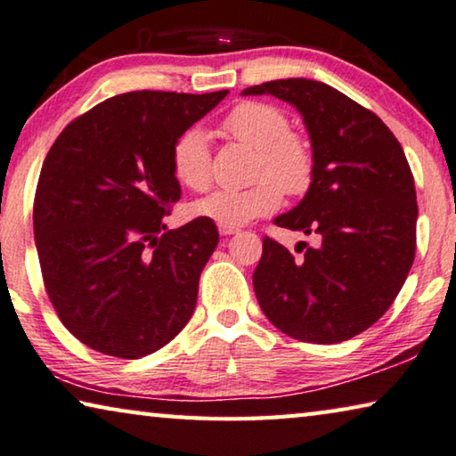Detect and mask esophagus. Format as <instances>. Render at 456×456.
<instances>
[{"instance_id":"esophagus-1","label":"esophagus","mask_w":456,"mask_h":456,"mask_svg":"<svg viewBox=\"0 0 456 456\" xmlns=\"http://www.w3.org/2000/svg\"><path fill=\"white\" fill-rule=\"evenodd\" d=\"M218 230H220L222 236H232V234L240 232V228H238V226H218Z\"/></svg>"}]
</instances>
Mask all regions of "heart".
<instances>
[{
  "label": "heart",
  "mask_w": 456,
  "mask_h": 456,
  "mask_svg": "<svg viewBox=\"0 0 456 456\" xmlns=\"http://www.w3.org/2000/svg\"><path fill=\"white\" fill-rule=\"evenodd\" d=\"M222 131L236 143L255 151L252 179L242 190H218L193 201L190 212L218 226H242L273 214L282 191L301 196L315 177V153L311 141L290 131L285 110L271 102L244 101L222 118ZM171 169L183 188L204 191L212 183L210 139L201 126L179 133L171 147Z\"/></svg>",
  "instance_id": "b5f03b06"
}]
</instances>
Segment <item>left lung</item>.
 <instances>
[{
  "label": "left lung",
  "instance_id": "obj_1",
  "mask_svg": "<svg viewBox=\"0 0 456 456\" xmlns=\"http://www.w3.org/2000/svg\"><path fill=\"white\" fill-rule=\"evenodd\" d=\"M242 94L293 104L315 153L311 188L274 224L319 244L297 258L265 236L252 274L260 309L298 341L352 339L384 315L414 263L418 204L404 149L382 118L325 82L282 78Z\"/></svg>",
  "mask_w": 456,
  "mask_h": 456
}]
</instances>
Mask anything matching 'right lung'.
Wrapping results in <instances>:
<instances>
[{"mask_svg":"<svg viewBox=\"0 0 456 456\" xmlns=\"http://www.w3.org/2000/svg\"><path fill=\"white\" fill-rule=\"evenodd\" d=\"M226 94H117L50 147L34 198L44 287L66 330L96 352L139 360L193 315L218 228L196 218L166 230L182 196L171 147Z\"/></svg>","mask_w":456,"mask_h":456,"instance_id":"right-lung-1","label":"right lung"}]
</instances>
